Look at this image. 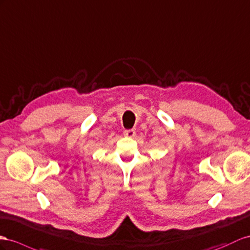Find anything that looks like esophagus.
<instances>
[{
    "instance_id": "1",
    "label": "esophagus",
    "mask_w": 250,
    "mask_h": 250,
    "mask_svg": "<svg viewBox=\"0 0 250 250\" xmlns=\"http://www.w3.org/2000/svg\"><path fill=\"white\" fill-rule=\"evenodd\" d=\"M135 131H134L133 129H130V130H125L124 131V135L125 137H134L135 136Z\"/></svg>"
}]
</instances>
